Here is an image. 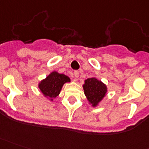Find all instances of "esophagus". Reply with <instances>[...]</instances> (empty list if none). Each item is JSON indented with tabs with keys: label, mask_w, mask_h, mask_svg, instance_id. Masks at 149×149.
<instances>
[{
	"label": "esophagus",
	"mask_w": 149,
	"mask_h": 149,
	"mask_svg": "<svg viewBox=\"0 0 149 149\" xmlns=\"http://www.w3.org/2000/svg\"><path fill=\"white\" fill-rule=\"evenodd\" d=\"M79 71H77V70H76V71H74V76H75V77L76 78H78L79 77Z\"/></svg>",
	"instance_id": "1"
}]
</instances>
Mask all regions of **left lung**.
Wrapping results in <instances>:
<instances>
[{
  "label": "left lung",
  "mask_w": 149,
  "mask_h": 149,
  "mask_svg": "<svg viewBox=\"0 0 149 149\" xmlns=\"http://www.w3.org/2000/svg\"><path fill=\"white\" fill-rule=\"evenodd\" d=\"M84 91L88 100L93 107H95L105 96L107 87L95 78H88L84 84Z\"/></svg>",
  "instance_id": "1"
}]
</instances>
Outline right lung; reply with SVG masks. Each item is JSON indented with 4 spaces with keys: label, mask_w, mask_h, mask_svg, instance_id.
Instances as JSON below:
<instances>
[{
    "label": "right lung",
    "mask_w": 149,
    "mask_h": 149,
    "mask_svg": "<svg viewBox=\"0 0 149 149\" xmlns=\"http://www.w3.org/2000/svg\"><path fill=\"white\" fill-rule=\"evenodd\" d=\"M66 82H70V79L67 76L53 72L39 84L38 88L45 96L53 100L60 94L62 86Z\"/></svg>",
    "instance_id": "right-lung-1"
}]
</instances>
